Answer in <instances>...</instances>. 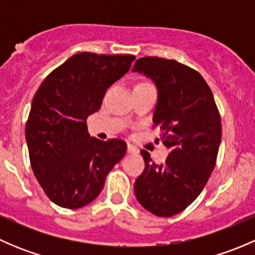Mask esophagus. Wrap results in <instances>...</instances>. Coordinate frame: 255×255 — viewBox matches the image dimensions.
<instances>
[{
	"mask_svg": "<svg viewBox=\"0 0 255 255\" xmlns=\"http://www.w3.org/2000/svg\"><path fill=\"white\" fill-rule=\"evenodd\" d=\"M127 153L138 154V153H139V150H138V149L135 148L134 145H132V144H128V145H127Z\"/></svg>",
	"mask_w": 255,
	"mask_h": 255,
	"instance_id": "esophagus-1",
	"label": "esophagus"
}]
</instances>
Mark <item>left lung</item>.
Masks as SVG:
<instances>
[{"label":"left lung","mask_w":255,"mask_h":255,"mask_svg":"<svg viewBox=\"0 0 255 255\" xmlns=\"http://www.w3.org/2000/svg\"><path fill=\"white\" fill-rule=\"evenodd\" d=\"M132 71L155 82L153 127L160 129L169 149L161 164L140 150L145 168L134 182L135 197L153 215L171 217L196 200L215 169L222 135L220 111L201 74L174 59L144 56Z\"/></svg>","instance_id":"left-lung-1"}]
</instances>
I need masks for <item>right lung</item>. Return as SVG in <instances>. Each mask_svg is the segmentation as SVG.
<instances>
[{
	"label": "right lung",
	"mask_w": 255,
	"mask_h": 255,
	"mask_svg": "<svg viewBox=\"0 0 255 255\" xmlns=\"http://www.w3.org/2000/svg\"><path fill=\"white\" fill-rule=\"evenodd\" d=\"M134 59L130 54H75L35 92L25 125L29 160L45 195L58 206L74 210L94 201L126 154L125 140L90 137L86 121Z\"/></svg>",
	"instance_id": "add662e5"
}]
</instances>
